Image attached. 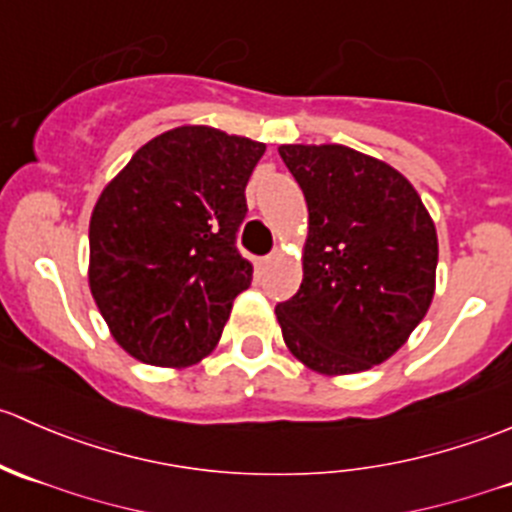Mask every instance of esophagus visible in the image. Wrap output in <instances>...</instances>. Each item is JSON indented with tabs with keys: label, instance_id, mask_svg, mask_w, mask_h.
<instances>
[{
	"label": "esophagus",
	"instance_id": "34e87169",
	"mask_svg": "<svg viewBox=\"0 0 512 512\" xmlns=\"http://www.w3.org/2000/svg\"><path fill=\"white\" fill-rule=\"evenodd\" d=\"M277 260H282V250H277V247H275V250H272L270 255L265 257V262H277Z\"/></svg>",
	"mask_w": 512,
	"mask_h": 512
}]
</instances>
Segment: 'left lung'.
<instances>
[{
    "label": "left lung",
    "instance_id": "obj_1",
    "mask_svg": "<svg viewBox=\"0 0 512 512\" xmlns=\"http://www.w3.org/2000/svg\"><path fill=\"white\" fill-rule=\"evenodd\" d=\"M309 232L302 285L275 307L289 352L319 374H356L404 347L436 289L438 237L414 185L354 148L280 146Z\"/></svg>",
    "mask_w": 512,
    "mask_h": 512
}]
</instances>
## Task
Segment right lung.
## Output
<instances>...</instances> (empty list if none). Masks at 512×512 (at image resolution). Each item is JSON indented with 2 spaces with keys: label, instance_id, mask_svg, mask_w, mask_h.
I'll return each mask as SVG.
<instances>
[{
  "label": "right lung",
  "instance_id": "right-lung-1",
  "mask_svg": "<svg viewBox=\"0 0 512 512\" xmlns=\"http://www.w3.org/2000/svg\"><path fill=\"white\" fill-rule=\"evenodd\" d=\"M265 143L180 126L138 148L103 188L89 225V285L113 339L153 366L213 352L250 287L237 250L245 185Z\"/></svg>",
  "mask_w": 512,
  "mask_h": 512
}]
</instances>
